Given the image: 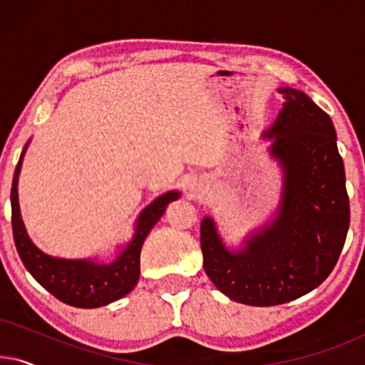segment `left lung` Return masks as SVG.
<instances>
[{"instance_id": "obj_1", "label": "left lung", "mask_w": 365, "mask_h": 365, "mask_svg": "<svg viewBox=\"0 0 365 365\" xmlns=\"http://www.w3.org/2000/svg\"><path fill=\"white\" fill-rule=\"evenodd\" d=\"M286 103L262 134L282 168L274 219L229 251L211 217L201 221L204 271L222 294L247 306L291 302L326 281L351 222L346 171L332 119L306 93L281 88Z\"/></svg>"}]
</instances>
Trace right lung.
I'll return each instance as SVG.
<instances>
[{
    "label": "right lung",
    "instance_id": "1",
    "mask_svg": "<svg viewBox=\"0 0 365 365\" xmlns=\"http://www.w3.org/2000/svg\"><path fill=\"white\" fill-rule=\"evenodd\" d=\"M28 146V144H26ZM23 149L14 169L11 186V224L16 251L28 272L54 297L69 306L94 309L106 306L129 294L139 281V257L144 239L166 211L168 204L181 196L169 191L154 199L138 216L133 239L121 247L111 262H96L91 259H59L44 254L34 246L24 229L18 202V178L21 171Z\"/></svg>",
    "mask_w": 365,
    "mask_h": 365
}]
</instances>
